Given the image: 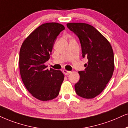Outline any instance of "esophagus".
<instances>
[{
  "label": "esophagus",
  "instance_id": "obj_1",
  "mask_svg": "<svg viewBox=\"0 0 128 128\" xmlns=\"http://www.w3.org/2000/svg\"><path fill=\"white\" fill-rule=\"evenodd\" d=\"M63 72H64V74H65V75H68V74L71 73V72H70V71L66 70H63Z\"/></svg>",
  "mask_w": 128,
  "mask_h": 128
}]
</instances>
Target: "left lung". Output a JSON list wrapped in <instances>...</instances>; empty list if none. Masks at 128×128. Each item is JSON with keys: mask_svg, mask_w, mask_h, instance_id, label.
<instances>
[{"mask_svg": "<svg viewBox=\"0 0 128 128\" xmlns=\"http://www.w3.org/2000/svg\"><path fill=\"white\" fill-rule=\"evenodd\" d=\"M67 28L78 37L82 56L88 59L80 80L74 85L76 93L93 98L102 92L114 73V55L110 44L93 26L85 23H68Z\"/></svg>", "mask_w": 128, "mask_h": 128, "instance_id": "8db88e82", "label": "left lung"}]
</instances>
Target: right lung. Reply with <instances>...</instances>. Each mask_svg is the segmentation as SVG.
Listing matches in <instances>:
<instances>
[{
    "label": "right lung",
    "instance_id": "add662e5",
    "mask_svg": "<svg viewBox=\"0 0 128 128\" xmlns=\"http://www.w3.org/2000/svg\"><path fill=\"white\" fill-rule=\"evenodd\" d=\"M65 27L56 22L40 25L25 39L19 52V65L22 82L34 98L48 101L58 95L64 76L60 70L46 69L57 36Z\"/></svg>",
    "mask_w": 128,
    "mask_h": 128
}]
</instances>
